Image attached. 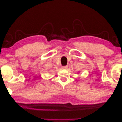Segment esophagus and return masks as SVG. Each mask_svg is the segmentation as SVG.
I'll list each match as a JSON object with an SVG mask.
<instances>
[{"label": "esophagus", "instance_id": "34e87169", "mask_svg": "<svg viewBox=\"0 0 122 122\" xmlns=\"http://www.w3.org/2000/svg\"><path fill=\"white\" fill-rule=\"evenodd\" d=\"M68 68V66H62L61 68L62 69H66Z\"/></svg>", "mask_w": 122, "mask_h": 122}]
</instances>
